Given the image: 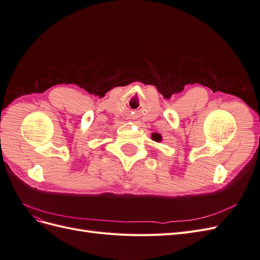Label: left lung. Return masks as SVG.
<instances>
[{"label":"left lung","mask_w":260,"mask_h":260,"mask_svg":"<svg viewBox=\"0 0 260 260\" xmlns=\"http://www.w3.org/2000/svg\"><path fill=\"white\" fill-rule=\"evenodd\" d=\"M152 139L154 141H156V142H160V141H161V136L159 135V133H153Z\"/></svg>","instance_id":"left-lung-1"}]
</instances>
